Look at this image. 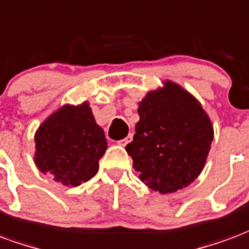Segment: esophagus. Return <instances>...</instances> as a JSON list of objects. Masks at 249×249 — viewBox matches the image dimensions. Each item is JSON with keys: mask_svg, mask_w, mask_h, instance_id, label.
Returning <instances> with one entry per match:
<instances>
[{"mask_svg": "<svg viewBox=\"0 0 249 249\" xmlns=\"http://www.w3.org/2000/svg\"><path fill=\"white\" fill-rule=\"evenodd\" d=\"M132 140H133V134L130 133V134H128V136H126L125 139L120 140L119 145H121V146H125V145H128V143H129Z\"/></svg>", "mask_w": 249, "mask_h": 249, "instance_id": "1", "label": "esophagus"}]
</instances>
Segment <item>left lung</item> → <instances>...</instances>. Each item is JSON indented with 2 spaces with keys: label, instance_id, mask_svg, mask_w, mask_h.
I'll list each match as a JSON object with an SVG mask.
<instances>
[{
  "label": "left lung",
  "instance_id": "8db88e82",
  "mask_svg": "<svg viewBox=\"0 0 249 249\" xmlns=\"http://www.w3.org/2000/svg\"><path fill=\"white\" fill-rule=\"evenodd\" d=\"M133 141L125 146L140 179L162 194L194 182L203 169L213 129L202 106L173 82L149 92L139 107Z\"/></svg>",
  "mask_w": 249,
  "mask_h": 249
}]
</instances>
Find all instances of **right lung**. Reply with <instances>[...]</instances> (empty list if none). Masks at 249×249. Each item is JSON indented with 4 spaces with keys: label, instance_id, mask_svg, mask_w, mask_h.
<instances>
[{
    "label": "right lung",
    "instance_id": "add662e5",
    "mask_svg": "<svg viewBox=\"0 0 249 249\" xmlns=\"http://www.w3.org/2000/svg\"><path fill=\"white\" fill-rule=\"evenodd\" d=\"M34 140L38 169L66 186L95 177L107 149L104 130L95 123L88 103L62 107L40 125Z\"/></svg>",
    "mask_w": 249,
    "mask_h": 249
}]
</instances>
